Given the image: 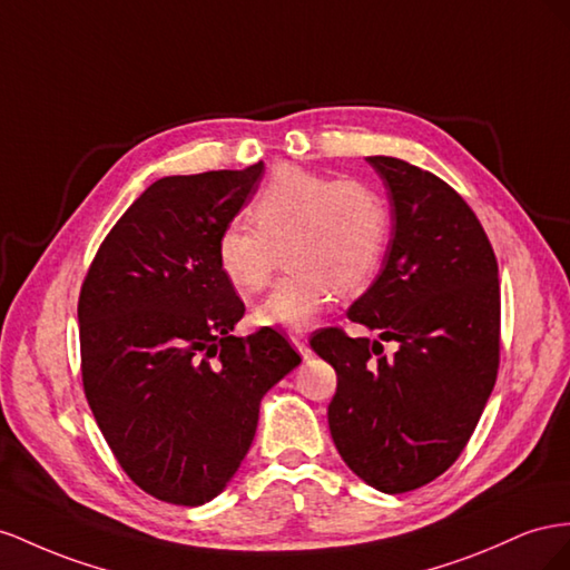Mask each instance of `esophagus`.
Instances as JSON below:
<instances>
[{"label":"esophagus","instance_id":"esophagus-1","mask_svg":"<svg viewBox=\"0 0 570 570\" xmlns=\"http://www.w3.org/2000/svg\"><path fill=\"white\" fill-rule=\"evenodd\" d=\"M291 344L296 346V351L303 355V357H311V346H307V341L303 334H291Z\"/></svg>","mask_w":570,"mask_h":570}]
</instances>
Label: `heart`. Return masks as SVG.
<instances>
[{
	"instance_id": "heart-1",
	"label": "heart",
	"mask_w": 570,
	"mask_h": 570,
	"mask_svg": "<svg viewBox=\"0 0 570 570\" xmlns=\"http://www.w3.org/2000/svg\"><path fill=\"white\" fill-rule=\"evenodd\" d=\"M248 224H226L215 243L219 274L238 294H255L284 250L288 274L253 311L259 327H311L332 294L348 296L375 276L389 236V207L363 181H332L279 167L250 205Z\"/></svg>"
}]
</instances>
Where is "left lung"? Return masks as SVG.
<instances>
[{"instance_id": "left-lung-1", "label": "left lung", "mask_w": 570, "mask_h": 570, "mask_svg": "<svg viewBox=\"0 0 570 570\" xmlns=\"http://www.w3.org/2000/svg\"><path fill=\"white\" fill-rule=\"evenodd\" d=\"M386 188L392 238L377 279L346 317L380 336L320 330L336 370L330 432L353 473L384 494L432 482L461 456L499 367V269L482 224L442 178L367 157ZM382 340H396L384 356Z\"/></svg>"}]
</instances>
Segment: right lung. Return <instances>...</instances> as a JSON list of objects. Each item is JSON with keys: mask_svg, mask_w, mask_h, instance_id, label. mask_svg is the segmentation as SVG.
<instances>
[{"mask_svg": "<svg viewBox=\"0 0 570 570\" xmlns=\"http://www.w3.org/2000/svg\"><path fill=\"white\" fill-rule=\"evenodd\" d=\"M265 165L165 176L114 224L78 298L90 411L140 490L200 507L236 475L259 401L301 363L269 327L234 336L246 305L215 243Z\"/></svg>", "mask_w": 570, "mask_h": 570, "instance_id": "obj_1", "label": "right lung"}]
</instances>
